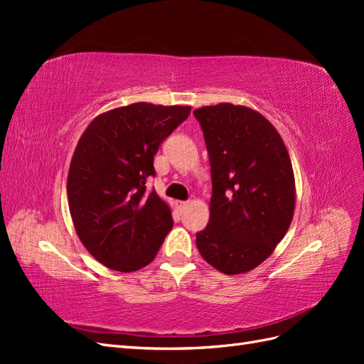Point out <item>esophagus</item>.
I'll return each mask as SVG.
<instances>
[{"mask_svg": "<svg viewBox=\"0 0 364 364\" xmlns=\"http://www.w3.org/2000/svg\"><path fill=\"white\" fill-rule=\"evenodd\" d=\"M188 203H190V202H186V200H181V202H178V206H179V209H185L186 206H188Z\"/></svg>", "mask_w": 364, "mask_h": 364, "instance_id": "34e87169", "label": "esophagus"}]
</instances>
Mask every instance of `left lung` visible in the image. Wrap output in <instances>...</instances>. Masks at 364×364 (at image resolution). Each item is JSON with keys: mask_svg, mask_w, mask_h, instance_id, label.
<instances>
[{"mask_svg": "<svg viewBox=\"0 0 364 364\" xmlns=\"http://www.w3.org/2000/svg\"><path fill=\"white\" fill-rule=\"evenodd\" d=\"M211 165L208 226L196 235L203 259L226 274L250 272L287 234L296 186L289 150L259 112L218 103L193 112Z\"/></svg>", "mask_w": 364, "mask_h": 364, "instance_id": "obj_1", "label": "left lung"}]
</instances>
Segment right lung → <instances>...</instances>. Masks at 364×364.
<instances>
[{"instance_id": "right-lung-1", "label": "right lung", "mask_w": 364, "mask_h": 364, "mask_svg": "<svg viewBox=\"0 0 364 364\" xmlns=\"http://www.w3.org/2000/svg\"><path fill=\"white\" fill-rule=\"evenodd\" d=\"M191 106L134 103L95 117L70 164L67 193L75 232L86 250L118 272L155 259L171 209L146 181L155 176L161 142L188 118Z\"/></svg>"}]
</instances>
